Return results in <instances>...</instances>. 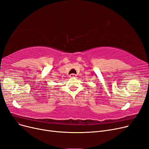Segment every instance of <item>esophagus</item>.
I'll return each mask as SVG.
<instances>
[{
  "label": "esophagus",
  "mask_w": 149,
  "mask_h": 149,
  "mask_svg": "<svg viewBox=\"0 0 149 149\" xmlns=\"http://www.w3.org/2000/svg\"><path fill=\"white\" fill-rule=\"evenodd\" d=\"M76 77H77V75H76L75 74H70V75H69V77H70V78H71V79L75 78Z\"/></svg>",
  "instance_id": "obj_1"
}]
</instances>
